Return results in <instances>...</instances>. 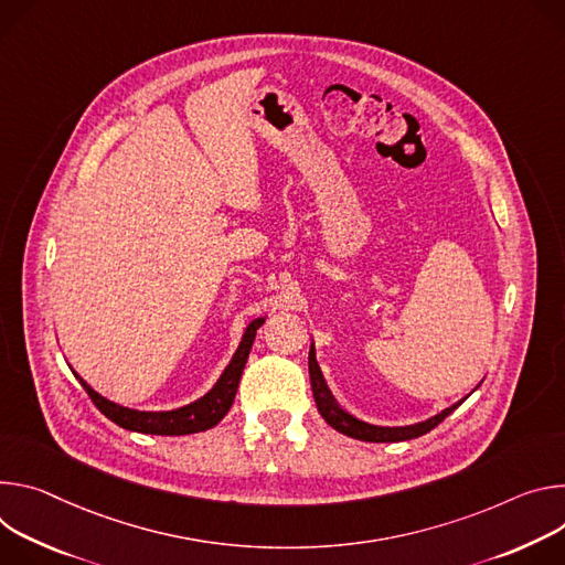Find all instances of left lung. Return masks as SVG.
<instances>
[{
  "instance_id": "left-lung-1",
  "label": "left lung",
  "mask_w": 565,
  "mask_h": 565,
  "mask_svg": "<svg viewBox=\"0 0 565 565\" xmlns=\"http://www.w3.org/2000/svg\"><path fill=\"white\" fill-rule=\"evenodd\" d=\"M309 382H311V393H315V402L317 408L321 413V417L337 428L339 433L354 437V440H363V443H404V440H413V437H419L424 433H428L430 428H435L443 419H447L465 399H460L458 404L445 408L443 413H437L433 417H428L426 422H417L411 426H377V424H367L354 415H350L348 411H343L337 399L332 397L323 372L317 363V352L315 345L309 348Z\"/></svg>"
}]
</instances>
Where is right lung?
<instances>
[{
  "label": "right lung",
  "mask_w": 565,
  "mask_h": 565,
  "mask_svg": "<svg viewBox=\"0 0 565 565\" xmlns=\"http://www.w3.org/2000/svg\"><path fill=\"white\" fill-rule=\"evenodd\" d=\"M263 323H265V319H256L248 323L231 363L222 372L217 384L204 397H200L198 402L188 404V406L174 408V411H135L128 406H120V404L109 402L107 397L98 395L78 372H74V374H76V380L83 384V388L87 391V395L92 397V402L96 404V408L122 428L137 430V433H150V435H191V433L209 430L233 406L244 363L248 359L250 345H254L256 332Z\"/></svg>",
  "instance_id": "obj_1"
}]
</instances>
